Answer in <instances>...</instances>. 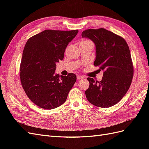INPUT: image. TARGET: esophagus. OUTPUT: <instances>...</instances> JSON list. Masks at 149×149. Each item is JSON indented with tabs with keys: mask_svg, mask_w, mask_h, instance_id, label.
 I'll return each instance as SVG.
<instances>
[{
	"mask_svg": "<svg viewBox=\"0 0 149 149\" xmlns=\"http://www.w3.org/2000/svg\"><path fill=\"white\" fill-rule=\"evenodd\" d=\"M82 78H83V76H80V75H78L77 76V79H82Z\"/></svg>",
	"mask_w": 149,
	"mask_h": 149,
	"instance_id": "obj_1",
	"label": "esophagus"
}]
</instances>
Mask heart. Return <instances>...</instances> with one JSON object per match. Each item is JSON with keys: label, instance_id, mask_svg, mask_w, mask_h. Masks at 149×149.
<instances>
[{"label": "heart", "instance_id": "obj_1", "mask_svg": "<svg viewBox=\"0 0 149 149\" xmlns=\"http://www.w3.org/2000/svg\"><path fill=\"white\" fill-rule=\"evenodd\" d=\"M87 41H89V40H84V41H83V42H87Z\"/></svg>", "mask_w": 149, "mask_h": 149}]
</instances>
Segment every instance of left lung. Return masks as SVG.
<instances>
[{
	"instance_id": "8db88e82",
	"label": "left lung",
	"mask_w": 149,
	"mask_h": 149,
	"mask_svg": "<svg viewBox=\"0 0 149 149\" xmlns=\"http://www.w3.org/2000/svg\"><path fill=\"white\" fill-rule=\"evenodd\" d=\"M81 36L95 44L94 65L104 71L101 81L87 78L89 87L86 96L94 106L111 107L122 100L132 83L134 66L128 45L120 36L103 28L86 30Z\"/></svg>"
}]
</instances>
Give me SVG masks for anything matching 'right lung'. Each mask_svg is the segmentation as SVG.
Listing matches in <instances>:
<instances>
[{"label": "right lung", "instance_id": "obj_1", "mask_svg": "<svg viewBox=\"0 0 149 149\" xmlns=\"http://www.w3.org/2000/svg\"><path fill=\"white\" fill-rule=\"evenodd\" d=\"M78 30H45L26 42L20 65L22 86L26 96L42 109H52L66 100L76 81L74 73L55 74L56 64L64 58L68 43Z\"/></svg>", "mask_w": 149, "mask_h": 149}]
</instances>
